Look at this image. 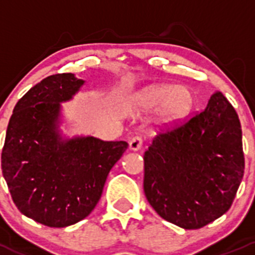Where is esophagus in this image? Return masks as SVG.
Listing matches in <instances>:
<instances>
[{"label": "esophagus", "mask_w": 255, "mask_h": 255, "mask_svg": "<svg viewBox=\"0 0 255 255\" xmlns=\"http://www.w3.org/2000/svg\"><path fill=\"white\" fill-rule=\"evenodd\" d=\"M142 145H143L142 138L133 137L132 139L129 140V149H130V150H133V151L139 150V149L142 148Z\"/></svg>", "instance_id": "1"}]
</instances>
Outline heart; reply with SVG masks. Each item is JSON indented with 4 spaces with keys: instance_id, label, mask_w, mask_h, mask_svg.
Returning <instances> with one entry per match:
<instances>
[{
    "instance_id": "1",
    "label": "heart",
    "mask_w": 255,
    "mask_h": 255,
    "mask_svg": "<svg viewBox=\"0 0 255 255\" xmlns=\"http://www.w3.org/2000/svg\"><path fill=\"white\" fill-rule=\"evenodd\" d=\"M195 106L194 91L186 85L160 82L151 84L135 92L130 109L135 115H149L155 111L154 123L161 129L181 125L191 115Z\"/></svg>"
}]
</instances>
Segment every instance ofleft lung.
<instances>
[{
    "label": "left lung",
    "mask_w": 255,
    "mask_h": 255,
    "mask_svg": "<svg viewBox=\"0 0 255 255\" xmlns=\"http://www.w3.org/2000/svg\"><path fill=\"white\" fill-rule=\"evenodd\" d=\"M244 173L237 112L216 91L189 122L154 138L144 153V192L168 222L197 230L227 212Z\"/></svg>",
    "instance_id": "8db88e82"
}]
</instances>
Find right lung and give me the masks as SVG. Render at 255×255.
<instances>
[{"instance_id": "right-lung-1", "label": "right lung", "mask_w": 255, "mask_h": 255, "mask_svg": "<svg viewBox=\"0 0 255 255\" xmlns=\"http://www.w3.org/2000/svg\"><path fill=\"white\" fill-rule=\"evenodd\" d=\"M85 84L74 74H55L33 86L14 106L2 150V174L20 212L48 227H68L90 215L125 140L66 137L61 104Z\"/></svg>"}]
</instances>
